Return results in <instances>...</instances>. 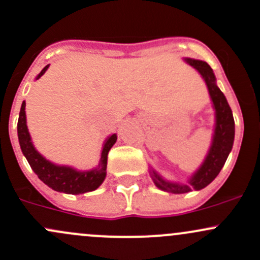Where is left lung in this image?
<instances>
[{
    "instance_id": "obj_1",
    "label": "left lung",
    "mask_w": 260,
    "mask_h": 260,
    "mask_svg": "<svg viewBox=\"0 0 260 260\" xmlns=\"http://www.w3.org/2000/svg\"><path fill=\"white\" fill-rule=\"evenodd\" d=\"M184 61L201 73L207 87H208L210 100L213 102V108L215 109V127L208 154H207L202 166L197 169V172H194V174L188 180V184L168 182V180L163 179L155 171H151V177L154 184L159 189L165 190V192L174 193V194L188 193L192 189L201 190L204 187H207L209 183H212L215 177L219 174L220 169L223 168L234 142L233 113H232V109L226 102L225 95L223 94V92L218 88L217 83H215V76L213 73V70L207 62L199 61V59L184 58Z\"/></svg>"
}]
</instances>
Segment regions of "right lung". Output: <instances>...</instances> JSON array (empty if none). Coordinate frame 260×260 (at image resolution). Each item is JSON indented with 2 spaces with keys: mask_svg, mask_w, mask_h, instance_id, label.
I'll return each instance as SVG.
<instances>
[{
  "mask_svg": "<svg viewBox=\"0 0 260 260\" xmlns=\"http://www.w3.org/2000/svg\"><path fill=\"white\" fill-rule=\"evenodd\" d=\"M48 66L50 64H47L41 71L36 80L43 76V73L47 71ZM24 108H26V102L23 101L17 123L18 141H20L22 153H23L27 162L29 163L35 173L37 174L38 178L53 190L67 193V194H82V193L92 192V190L97 189L102 184L106 178V174H107L106 169H107L108 152L112 148V146L116 143L117 135L109 136L106 139L102 153H101L100 165L97 168L81 172L72 168V167L57 166L46 159L43 155H41L34 147L26 124V111H24Z\"/></svg>",
  "mask_w": 260,
  "mask_h": 260,
  "instance_id": "1",
  "label": "right lung"
}]
</instances>
